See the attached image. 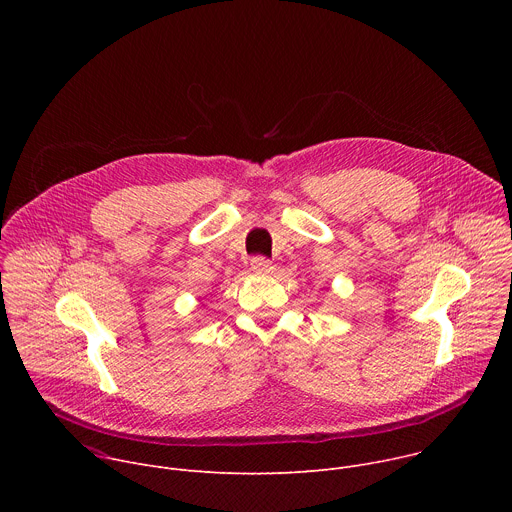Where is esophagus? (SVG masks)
Segmentation results:
<instances>
[{
	"label": "esophagus",
	"instance_id": "1",
	"mask_svg": "<svg viewBox=\"0 0 512 512\" xmlns=\"http://www.w3.org/2000/svg\"><path fill=\"white\" fill-rule=\"evenodd\" d=\"M251 269L255 271V273H271L273 271V265H271V261L267 259V257H261V255H257V257H253L251 259Z\"/></svg>",
	"mask_w": 512,
	"mask_h": 512
}]
</instances>
